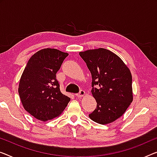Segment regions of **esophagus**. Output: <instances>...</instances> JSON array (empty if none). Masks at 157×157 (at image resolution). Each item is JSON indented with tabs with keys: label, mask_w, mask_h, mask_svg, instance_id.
I'll use <instances>...</instances> for the list:
<instances>
[{
	"label": "esophagus",
	"mask_w": 157,
	"mask_h": 157,
	"mask_svg": "<svg viewBox=\"0 0 157 157\" xmlns=\"http://www.w3.org/2000/svg\"><path fill=\"white\" fill-rule=\"evenodd\" d=\"M75 95L78 98H81L85 95V92L84 90H81L79 94H75Z\"/></svg>",
	"instance_id": "34e87169"
}]
</instances>
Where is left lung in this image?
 Instances as JSON below:
<instances>
[{"label":"left lung","mask_w":157,"mask_h":157,"mask_svg":"<svg viewBox=\"0 0 157 157\" xmlns=\"http://www.w3.org/2000/svg\"><path fill=\"white\" fill-rule=\"evenodd\" d=\"M79 54L92 74V94L97 103L89 117L101 125L114 122L123 115L133 100L129 67L119 56L105 48L87 50Z\"/></svg>","instance_id":"1"}]
</instances>
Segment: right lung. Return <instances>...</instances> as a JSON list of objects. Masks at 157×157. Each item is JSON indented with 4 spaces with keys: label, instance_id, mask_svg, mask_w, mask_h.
Listing matches in <instances>:
<instances>
[{
    "label": "right lung",
    "instance_id": "1",
    "mask_svg": "<svg viewBox=\"0 0 157 157\" xmlns=\"http://www.w3.org/2000/svg\"><path fill=\"white\" fill-rule=\"evenodd\" d=\"M67 56L56 48L41 49L30 58L22 72L18 87L21 102L39 121L59 116L71 100L60 92L56 75Z\"/></svg>",
    "mask_w": 157,
    "mask_h": 157
}]
</instances>
